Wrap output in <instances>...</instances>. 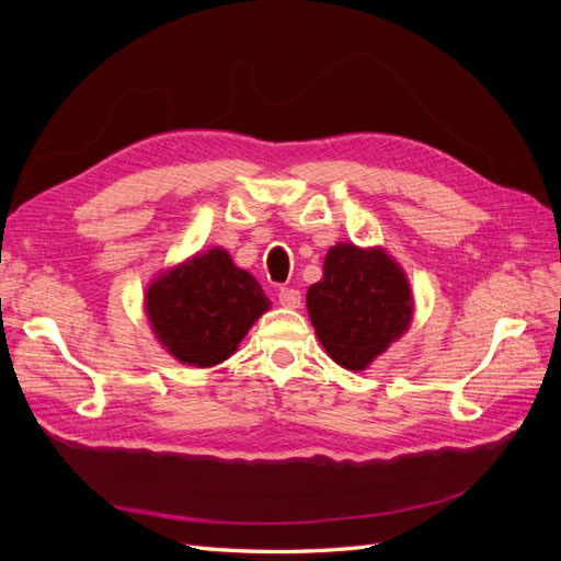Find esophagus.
<instances>
[{
    "mask_svg": "<svg viewBox=\"0 0 561 561\" xmlns=\"http://www.w3.org/2000/svg\"><path fill=\"white\" fill-rule=\"evenodd\" d=\"M278 301H280V307H285V309H299L301 293L295 290V287H280Z\"/></svg>",
    "mask_w": 561,
    "mask_h": 561,
    "instance_id": "1",
    "label": "esophagus"
}]
</instances>
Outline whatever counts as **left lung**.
<instances>
[{
  "label": "left lung",
  "instance_id": "1",
  "mask_svg": "<svg viewBox=\"0 0 561 561\" xmlns=\"http://www.w3.org/2000/svg\"><path fill=\"white\" fill-rule=\"evenodd\" d=\"M307 309L330 358L360 371L410 328L414 297L386 250L336 243L309 287Z\"/></svg>",
  "mask_w": 561,
  "mask_h": 561
}]
</instances>
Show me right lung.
Listing matches in <instances>:
<instances>
[{
	"label": "right lung",
	"mask_w": 561,
	"mask_h": 561,
	"mask_svg": "<svg viewBox=\"0 0 561 561\" xmlns=\"http://www.w3.org/2000/svg\"><path fill=\"white\" fill-rule=\"evenodd\" d=\"M268 307L262 285L222 248L163 271L145 295V311L161 346L194 367L227 360Z\"/></svg>",
	"instance_id": "add662e5"
}]
</instances>
